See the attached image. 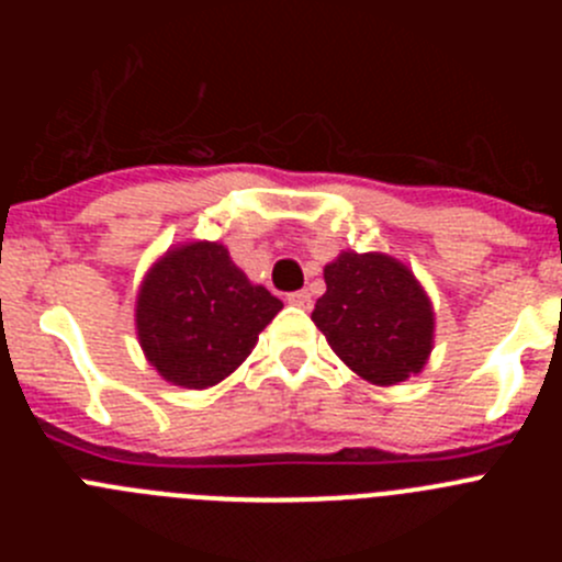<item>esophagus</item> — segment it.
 Segmentation results:
<instances>
[{
	"mask_svg": "<svg viewBox=\"0 0 562 562\" xmlns=\"http://www.w3.org/2000/svg\"><path fill=\"white\" fill-rule=\"evenodd\" d=\"M286 304L292 306H301V310H312V295L306 290H297L286 295Z\"/></svg>",
	"mask_w": 562,
	"mask_h": 562,
	"instance_id": "34e87169",
	"label": "esophagus"
}]
</instances>
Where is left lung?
<instances>
[{
    "label": "left lung",
    "mask_w": 562,
    "mask_h": 562,
    "mask_svg": "<svg viewBox=\"0 0 562 562\" xmlns=\"http://www.w3.org/2000/svg\"><path fill=\"white\" fill-rule=\"evenodd\" d=\"M324 278L312 321L355 374L396 385L425 369L434 349V304L408 267L385 252L342 250L324 267Z\"/></svg>",
    "instance_id": "obj_1"
}]
</instances>
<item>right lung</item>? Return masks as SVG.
<instances>
[{"mask_svg":"<svg viewBox=\"0 0 562 562\" xmlns=\"http://www.w3.org/2000/svg\"><path fill=\"white\" fill-rule=\"evenodd\" d=\"M284 304L252 284L220 241H186L154 261L137 292V340L162 380L211 389L247 360Z\"/></svg>","mask_w":562,"mask_h":562,"instance_id":"right-lung-1","label":"right lung"}]
</instances>
